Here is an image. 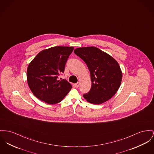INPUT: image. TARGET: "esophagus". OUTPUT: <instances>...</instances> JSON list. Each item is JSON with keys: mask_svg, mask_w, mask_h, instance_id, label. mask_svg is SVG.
<instances>
[{"mask_svg": "<svg viewBox=\"0 0 154 154\" xmlns=\"http://www.w3.org/2000/svg\"><path fill=\"white\" fill-rule=\"evenodd\" d=\"M74 85H75V86L76 88H78V87L79 86V83H75Z\"/></svg>", "mask_w": 154, "mask_h": 154, "instance_id": "esophagus-1", "label": "esophagus"}]
</instances>
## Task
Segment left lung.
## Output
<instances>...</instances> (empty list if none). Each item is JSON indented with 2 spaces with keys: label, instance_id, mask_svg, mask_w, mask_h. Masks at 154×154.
I'll use <instances>...</instances> for the list:
<instances>
[{
  "label": "left lung",
  "instance_id": "8db88e82",
  "mask_svg": "<svg viewBox=\"0 0 154 154\" xmlns=\"http://www.w3.org/2000/svg\"><path fill=\"white\" fill-rule=\"evenodd\" d=\"M85 62L91 73L92 87L83 97L92 104H100L111 99L119 89L122 72L112 56L95 47H81L74 50Z\"/></svg>",
  "mask_w": 154,
  "mask_h": 154
}]
</instances>
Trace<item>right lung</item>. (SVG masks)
Masks as SVG:
<instances>
[{
  "instance_id": "obj_1",
  "label": "right lung",
  "mask_w": 154,
  "mask_h": 154,
  "mask_svg": "<svg viewBox=\"0 0 154 154\" xmlns=\"http://www.w3.org/2000/svg\"><path fill=\"white\" fill-rule=\"evenodd\" d=\"M73 47L57 46L40 52L29 63L27 83L33 94L49 104L61 102L72 88L70 83L58 79L64 72Z\"/></svg>"
}]
</instances>
